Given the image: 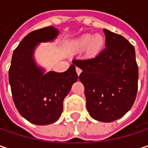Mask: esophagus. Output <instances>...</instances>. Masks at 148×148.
<instances>
[{"label":"esophagus","mask_w":148,"mask_h":148,"mask_svg":"<svg viewBox=\"0 0 148 148\" xmlns=\"http://www.w3.org/2000/svg\"><path fill=\"white\" fill-rule=\"evenodd\" d=\"M75 70H76V73H77V74H78V75H79V74H80V73L82 72V70H81L79 68H78V67H76V68H75Z\"/></svg>","instance_id":"1"}]
</instances>
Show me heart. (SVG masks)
<instances>
[{
    "label": "heart",
    "mask_w": 148,
    "mask_h": 148,
    "mask_svg": "<svg viewBox=\"0 0 148 148\" xmlns=\"http://www.w3.org/2000/svg\"><path fill=\"white\" fill-rule=\"evenodd\" d=\"M104 45V38L102 35H92L85 34L79 38L74 44L76 49H84L86 48L87 54L90 56L97 55L102 49Z\"/></svg>",
    "instance_id": "b5f03b06"
}]
</instances>
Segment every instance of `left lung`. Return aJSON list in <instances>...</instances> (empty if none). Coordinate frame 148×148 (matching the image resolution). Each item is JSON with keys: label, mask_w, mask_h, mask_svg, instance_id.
I'll return each mask as SVG.
<instances>
[{"label": "left lung", "mask_w": 148, "mask_h": 148, "mask_svg": "<svg viewBox=\"0 0 148 148\" xmlns=\"http://www.w3.org/2000/svg\"><path fill=\"white\" fill-rule=\"evenodd\" d=\"M105 46L92 58L74 59L82 72L86 108L99 122L110 123L132 107L138 89V66L134 46L123 36L103 29Z\"/></svg>", "instance_id": "8db88e82"}]
</instances>
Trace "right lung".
Wrapping results in <instances>:
<instances>
[{"label":"right lung","mask_w":148,"mask_h":148,"mask_svg":"<svg viewBox=\"0 0 148 148\" xmlns=\"http://www.w3.org/2000/svg\"><path fill=\"white\" fill-rule=\"evenodd\" d=\"M59 31L48 26L30 32L14 51L8 71L13 99L19 114L32 123L48 125L62 115L63 100L78 75L74 65L63 73L50 71L45 74L33 58L39 43L50 42Z\"/></svg>","instance_id":"right-lung-1"}]
</instances>
